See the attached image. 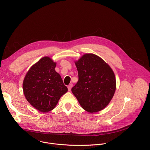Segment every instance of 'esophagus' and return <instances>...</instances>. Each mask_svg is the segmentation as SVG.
Wrapping results in <instances>:
<instances>
[{
	"mask_svg": "<svg viewBox=\"0 0 150 150\" xmlns=\"http://www.w3.org/2000/svg\"><path fill=\"white\" fill-rule=\"evenodd\" d=\"M72 86H73V85H72V83H70V84L68 85V91H70L71 90V88H72Z\"/></svg>",
	"mask_w": 150,
	"mask_h": 150,
	"instance_id": "34e87169",
	"label": "esophagus"
}]
</instances>
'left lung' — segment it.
Returning <instances> with one entry per match:
<instances>
[{
  "label": "left lung",
  "instance_id": "left-lung-1",
  "mask_svg": "<svg viewBox=\"0 0 150 150\" xmlns=\"http://www.w3.org/2000/svg\"><path fill=\"white\" fill-rule=\"evenodd\" d=\"M78 81L72 92L81 106L90 113L99 112L109 104L116 87L115 74L108 63L99 56L83 54L75 62Z\"/></svg>",
  "mask_w": 150,
  "mask_h": 150
}]
</instances>
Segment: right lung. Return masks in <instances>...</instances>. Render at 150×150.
<instances>
[{
	"label": "right lung",
	"instance_id": "1",
	"mask_svg": "<svg viewBox=\"0 0 150 150\" xmlns=\"http://www.w3.org/2000/svg\"><path fill=\"white\" fill-rule=\"evenodd\" d=\"M56 63L44 57L33 65L23 81L27 100L35 109L45 113L52 110L68 91L60 75L54 70Z\"/></svg>",
	"mask_w": 150,
	"mask_h": 150
}]
</instances>
